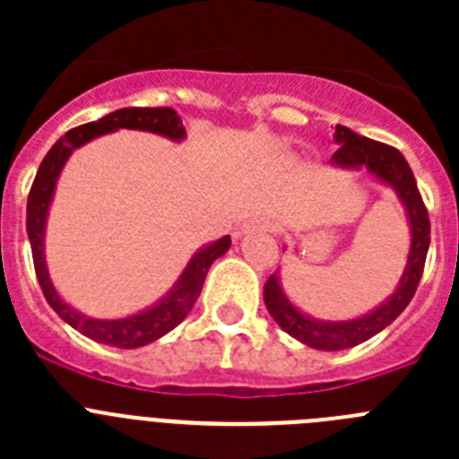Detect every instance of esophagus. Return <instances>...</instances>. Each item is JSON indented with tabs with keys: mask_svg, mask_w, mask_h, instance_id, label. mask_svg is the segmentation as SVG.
<instances>
[{
	"mask_svg": "<svg viewBox=\"0 0 459 459\" xmlns=\"http://www.w3.org/2000/svg\"><path fill=\"white\" fill-rule=\"evenodd\" d=\"M257 230H264V232H269L271 225H269V222H262V221L243 222L241 230H238V232H237V237H241V234H246V232H257Z\"/></svg>",
	"mask_w": 459,
	"mask_h": 459,
	"instance_id": "34e87169",
	"label": "esophagus"
}]
</instances>
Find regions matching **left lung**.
<instances>
[{"label":"left lung","mask_w":459,"mask_h":459,"mask_svg":"<svg viewBox=\"0 0 459 459\" xmlns=\"http://www.w3.org/2000/svg\"><path fill=\"white\" fill-rule=\"evenodd\" d=\"M335 142L340 147L331 156V163L340 165V168H368L377 179L395 190L400 202L407 209L409 225H411V248H409L407 266H404L395 294H391V299L381 303L377 310L368 312L366 317L351 319V322H317V319L307 317L301 310H296L290 299L282 294L278 275L273 273L266 280L264 303L271 317L291 338L324 351L350 350V347L370 340L372 335L379 333L381 328H386L416 294L429 248L428 209H425L411 168H409L403 153L391 144L356 135L347 126L335 128Z\"/></svg>","instance_id":"8db88e82"}]
</instances>
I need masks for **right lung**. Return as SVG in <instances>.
I'll use <instances>...</instances> for the list:
<instances>
[{
    "mask_svg": "<svg viewBox=\"0 0 459 459\" xmlns=\"http://www.w3.org/2000/svg\"><path fill=\"white\" fill-rule=\"evenodd\" d=\"M119 128H135V131H152L158 135H165L169 140H181L186 135V128L172 108H124L117 112H109L103 119L91 121V124L71 128L64 137L52 144L50 152L46 153L40 163L36 179L31 184L30 197H27V234L31 243V257H34V269L39 285L43 290L46 301L50 303L52 310L59 315L66 324H71L75 331H80L87 338L96 342L112 344L121 350H135L153 340L163 338L174 326H179L190 310H193L197 296H200L202 285H204L206 271L216 262L221 255H225L232 246V238L222 237L216 243H211L206 248L197 250L188 262L177 285L169 290L163 301L156 303L149 310L133 315L124 319H91L84 317L82 312L73 310L68 303H64L52 287L50 275H48L46 257H43V234H46V218L50 209L52 193H55L56 177L62 172L64 163L73 153V149L82 147L93 137L105 135V133L119 131Z\"/></svg>",
    "mask_w": 459,
    "mask_h": 459,
    "instance_id": "right-lung-1",
    "label": "right lung"
}]
</instances>
